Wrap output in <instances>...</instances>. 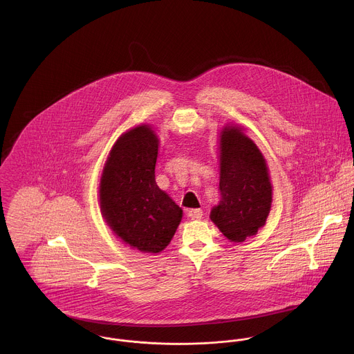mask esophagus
Returning <instances> with one entry per match:
<instances>
[{
    "instance_id": "34e87169",
    "label": "esophagus",
    "mask_w": 354,
    "mask_h": 354,
    "mask_svg": "<svg viewBox=\"0 0 354 354\" xmlns=\"http://www.w3.org/2000/svg\"><path fill=\"white\" fill-rule=\"evenodd\" d=\"M187 216H189L191 219H201L202 216H203V212H202L201 209H189V210H187Z\"/></svg>"
}]
</instances>
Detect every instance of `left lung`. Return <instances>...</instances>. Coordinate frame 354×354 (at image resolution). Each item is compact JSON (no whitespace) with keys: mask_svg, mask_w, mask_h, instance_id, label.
<instances>
[{"mask_svg":"<svg viewBox=\"0 0 354 354\" xmlns=\"http://www.w3.org/2000/svg\"><path fill=\"white\" fill-rule=\"evenodd\" d=\"M219 137L221 201L210 218L227 240L243 243L266 225L272 185L263 153L241 128L226 127Z\"/></svg>","mask_w":354,"mask_h":354,"instance_id":"8db88e82","label":"left lung"}]
</instances>
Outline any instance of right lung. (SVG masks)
<instances>
[{"label":"right lung","instance_id":"right-lung-1","mask_svg":"<svg viewBox=\"0 0 354 354\" xmlns=\"http://www.w3.org/2000/svg\"><path fill=\"white\" fill-rule=\"evenodd\" d=\"M159 140L149 125L120 137L100 183L102 216L111 230L140 252L159 253L172 240L182 209L155 180Z\"/></svg>","mask_w":354,"mask_h":354}]
</instances>
